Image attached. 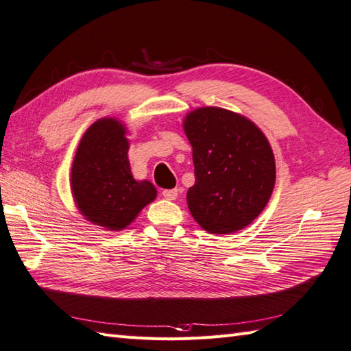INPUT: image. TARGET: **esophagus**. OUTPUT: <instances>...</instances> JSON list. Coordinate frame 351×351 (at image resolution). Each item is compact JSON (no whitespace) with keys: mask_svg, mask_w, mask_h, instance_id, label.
<instances>
[{"mask_svg":"<svg viewBox=\"0 0 351 351\" xmlns=\"http://www.w3.org/2000/svg\"><path fill=\"white\" fill-rule=\"evenodd\" d=\"M162 197L167 199V200H175L178 197V189L162 190Z\"/></svg>","mask_w":351,"mask_h":351,"instance_id":"1","label":"esophagus"}]
</instances>
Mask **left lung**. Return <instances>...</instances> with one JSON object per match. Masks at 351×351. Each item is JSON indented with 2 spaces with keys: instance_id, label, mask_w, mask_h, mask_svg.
Returning a JSON list of instances; mask_svg holds the SVG:
<instances>
[{
  "instance_id": "obj_1",
  "label": "left lung",
  "mask_w": 351,
  "mask_h": 351,
  "mask_svg": "<svg viewBox=\"0 0 351 351\" xmlns=\"http://www.w3.org/2000/svg\"><path fill=\"white\" fill-rule=\"evenodd\" d=\"M195 182L186 203L203 230L230 234L245 229L271 199L276 170L271 143L254 122L221 108L186 113Z\"/></svg>"
}]
</instances>
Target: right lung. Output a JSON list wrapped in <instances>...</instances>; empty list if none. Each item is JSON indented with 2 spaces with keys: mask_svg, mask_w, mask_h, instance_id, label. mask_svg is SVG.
Returning <instances> with one entry per match:
<instances>
[{
  "mask_svg": "<svg viewBox=\"0 0 351 351\" xmlns=\"http://www.w3.org/2000/svg\"><path fill=\"white\" fill-rule=\"evenodd\" d=\"M125 124L97 119L80 138L73 160L70 186L76 208L89 223L119 232L157 197L149 181H136L128 161Z\"/></svg>",
  "mask_w": 351,
  "mask_h": 351,
  "instance_id": "right-lung-1",
  "label": "right lung"
}]
</instances>
